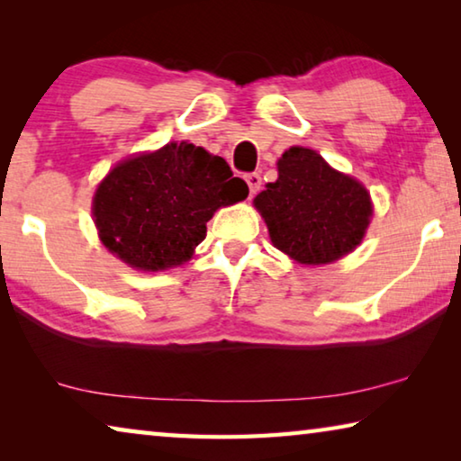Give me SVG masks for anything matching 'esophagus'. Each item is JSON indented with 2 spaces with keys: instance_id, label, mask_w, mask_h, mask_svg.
<instances>
[{
  "instance_id": "esophagus-1",
  "label": "esophagus",
  "mask_w": 461,
  "mask_h": 461,
  "mask_svg": "<svg viewBox=\"0 0 461 461\" xmlns=\"http://www.w3.org/2000/svg\"><path fill=\"white\" fill-rule=\"evenodd\" d=\"M244 178H246V183L249 186V194H256V193L260 191L262 176L258 173H248V175H244Z\"/></svg>"
}]
</instances>
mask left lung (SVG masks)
<instances>
[{"mask_svg":"<svg viewBox=\"0 0 461 461\" xmlns=\"http://www.w3.org/2000/svg\"><path fill=\"white\" fill-rule=\"evenodd\" d=\"M254 205L280 252L301 264H327L360 244L372 203L364 186L333 170L321 154L293 146L278 160V181Z\"/></svg>","mask_w":461,"mask_h":461,"instance_id":"1","label":"left lung"}]
</instances>
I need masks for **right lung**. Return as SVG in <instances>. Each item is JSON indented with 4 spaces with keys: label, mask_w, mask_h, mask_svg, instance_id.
<instances>
[{
    "label": "right lung",
    "mask_w": 461,
    "mask_h": 461,
    "mask_svg": "<svg viewBox=\"0 0 461 461\" xmlns=\"http://www.w3.org/2000/svg\"><path fill=\"white\" fill-rule=\"evenodd\" d=\"M248 197L221 156L170 142L115 167L99 185L93 217L109 252L140 270H165L191 258L215 209Z\"/></svg>",
    "instance_id": "obj_1"
}]
</instances>
